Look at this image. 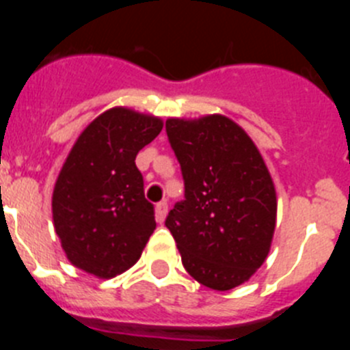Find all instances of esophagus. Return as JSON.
<instances>
[{
  "label": "esophagus",
  "instance_id": "esophagus-1",
  "mask_svg": "<svg viewBox=\"0 0 350 350\" xmlns=\"http://www.w3.org/2000/svg\"><path fill=\"white\" fill-rule=\"evenodd\" d=\"M166 213H168V203H166V202H159V203H157V205H156V217H157V221H159V222L165 221Z\"/></svg>",
  "mask_w": 350,
  "mask_h": 350
}]
</instances>
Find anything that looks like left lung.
Listing matches in <instances>:
<instances>
[{
    "mask_svg": "<svg viewBox=\"0 0 350 350\" xmlns=\"http://www.w3.org/2000/svg\"><path fill=\"white\" fill-rule=\"evenodd\" d=\"M184 200L165 224L182 265L203 286L230 291L254 275L270 252L277 196L254 142L224 116L168 119Z\"/></svg>",
    "mask_w": 350,
    "mask_h": 350,
    "instance_id": "1",
    "label": "left lung"
}]
</instances>
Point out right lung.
<instances>
[{"label": "right lung", "instance_id": "obj_1", "mask_svg": "<svg viewBox=\"0 0 350 350\" xmlns=\"http://www.w3.org/2000/svg\"><path fill=\"white\" fill-rule=\"evenodd\" d=\"M163 120L116 107L96 117L71 147L52 194V219L71 265L112 279L131 268L156 230L137 154Z\"/></svg>", "mask_w": 350, "mask_h": 350}]
</instances>
